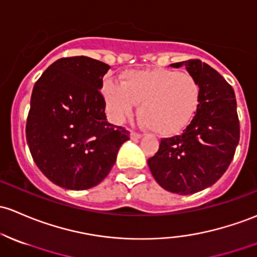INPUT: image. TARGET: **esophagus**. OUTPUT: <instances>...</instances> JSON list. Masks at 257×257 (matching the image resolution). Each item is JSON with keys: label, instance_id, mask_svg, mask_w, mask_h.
Returning a JSON list of instances; mask_svg holds the SVG:
<instances>
[{"label": "esophagus", "instance_id": "obj_1", "mask_svg": "<svg viewBox=\"0 0 257 257\" xmlns=\"http://www.w3.org/2000/svg\"><path fill=\"white\" fill-rule=\"evenodd\" d=\"M130 136H131L132 140H139L141 137L143 136L142 134H140V132H135V131H131V134H130Z\"/></svg>", "mask_w": 257, "mask_h": 257}]
</instances>
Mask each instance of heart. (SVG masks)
Returning a JSON list of instances; mask_svg holds the SVG:
<instances>
[{
  "label": "heart",
  "mask_w": 257,
  "mask_h": 257,
  "mask_svg": "<svg viewBox=\"0 0 257 257\" xmlns=\"http://www.w3.org/2000/svg\"><path fill=\"white\" fill-rule=\"evenodd\" d=\"M101 93L115 122L131 116L140 104L141 120L161 136H173L186 128L201 100L197 79L169 68L126 71L120 84L105 79Z\"/></svg>",
  "instance_id": "heart-1"
}]
</instances>
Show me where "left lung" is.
Segmentation results:
<instances>
[{"mask_svg": "<svg viewBox=\"0 0 257 257\" xmlns=\"http://www.w3.org/2000/svg\"><path fill=\"white\" fill-rule=\"evenodd\" d=\"M170 66H185L197 79L200 105L183 134L162 139L148 167L163 189L190 195L219 180L233 161L240 139L236 100L231 85L207 63L195 59Z\"/></svg>", "mask_w": 257, "mask_h": 257, "instance_id": "1", "label": "left lung"}]
</instances>
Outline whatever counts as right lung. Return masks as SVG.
<instances>
[{
  "instance_id": "obj_1",
  "label": "right lung",
  "mask_w": 257,
  "mask_h": 257,
  "mask_svg": "<svg viewBox=\"0 0 257 257\" xmlns=\"http://www.w3.org/2000/svg\"><path fill=\"white\" fill-rule=\"evenodd\" d=\"M110 66L87 56L62 57L33 88L26 135L41 173L63 189L104 180L130 132L107 122L100 93Z\"/></svg>"
}]
</instances>
